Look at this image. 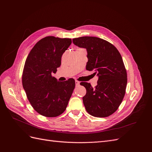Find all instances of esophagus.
<instances>
[{"instance_id": "obj_1", "label": "esophagus", "mask_w": 152, "mask_h": 152, "mask_svg": "<svg viewBox=\"0 0 152 152\" xmlns=\"http://www.w3.org/2000/svg\"><path fill=\"white\" fill-rule=\"evenodd\" d=\"M75 84H76V86H79V84H80V82H79L78 81H75Z\"/></svg>"}]
</instances>
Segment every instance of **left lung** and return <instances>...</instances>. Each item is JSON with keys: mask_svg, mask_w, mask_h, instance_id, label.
Segmentation results:
<instances>
[{"mask_svg": "<svg viewBox=\"0 0 152 152\" xmlns=\"http://www.w3.org/2000/svg\"><path fill=\"white\" fill-rule=\"evenodd\" d=\"M73 42L87 50L86 69L94 70L99 77L97 85L83 82L86 94L83 97L86 111L95 117H107L117 110L124 97L127 73L121 54L104 39L84 36L73 39Z\"/></svg>", "mask_w": 152, "mask_h": 152, "instance_id": "1", "label": "left lung"}]
</instances>
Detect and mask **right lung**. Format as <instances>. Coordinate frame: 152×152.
<instances>
[{
	"mask_svg": "<svg viewBox=\"0 0 152 152\" xmlns=\"http://www.w3.org/2000/svg\"><path fill=\"white\" fill-rule=\"evenodd\" d=\"M71 44L69 38L47 36L38 41L26 60L22 84L31 106L45 117H56L66 108L75 87L73 79L60 82L52 76Z\"/></svg>",
	"mask_w": 152,
	"mask_h": 152,
	"instance_id": "right-lung-1",
	"label": "right lung"
}]
</instances>
